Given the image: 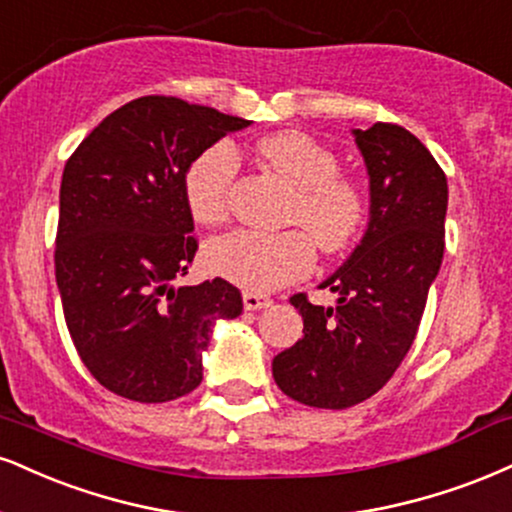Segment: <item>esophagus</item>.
Wrapping results in <instances>:
<instances>
[{
  "label": "esophagus",
  "mask_w": 512,
  "mask_h": 512,
  "mask_svg": "<svg viewBox=\"0 0 512 512\" xmlns=\"http://www.w3.org/2000/svg\"><path fill=\"white\" fill-rule=\"evenodd\" d=\"M243 305L248 312H257V310H264V307L272 305V298H267V295H260V293H252V291H245L243 293Z\"/></svg>",
  "instance_id": "34e87169"
}]
</instances>
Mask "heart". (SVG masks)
Returning <instances> with one entry per match:
<instances>
[{
    "mask_svg": "<svg viewBox=\"0 0 512 512\" xmlns=\"http://www.w3.org/2000/svg\"><path fill=\"white\" fill-rule=\"evenodd\" d=\"M255 150L295 186L286 219L306 231H233L207 245L205 264L209 272L240 288L267 293L310 272L315 243L329 255L350 248L365 229L369 205L365 188L355 178L338 174L334 152L310 135L272 133L257 140ZM236 171V155L221 143L207 147L190 162L183 176V197L197 224L219 226L229 219Z\"/></svg>",
    "mask_w": 512,
    "mask_h": 512,
    "instance_id": "heart-1",
    "label": "heart"
}]
</instances>
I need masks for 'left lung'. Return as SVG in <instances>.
Here are the masks:
<instances>
[{
    "label": "left lung",
    "instance_id": "1",
    "mask_svg": "<svg viewBox=\"0 0 512 512\" xmlns=\"http://www.w3.org/2000/svg\"><path fill=\"white\" fill-rule=\"evenodd\" d=\"M369 174V226L350 260L322 283L334 307L291 303L303 338L274 357L279 389L310 408L343 410L372 398L415 341L446 245V174L403 126L353 131Z\"/></svg>",
    "mask_w": 512,
    "mask_h": 512
}]
</instances>
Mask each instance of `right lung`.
I'll use <instances>...</instances> for the list:
<instances>
[{
	"instance_id": "1",
	"label": "right lung",
	"mask_w": 512,
	"mask_h": 512,
	"mask_svg": "<svg viewBox=\"0 0 512 512\" xmlns=\"http://www.w3.org/2000/svg\"><path fill=\"white\" fill-rule=\"evenodd\" d=\"M250 121L178 97L123 104L61 176L54 269L73 346L104 389L166 403L197 389L217 319L243 312L224 279L176 286L195 260L183 176Z\"/></svg>"
}]
</instances>
